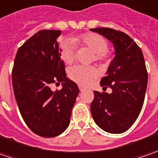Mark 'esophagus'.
Listing matches in <instances>:
<instances>
[{"label": "esophagus", "mask_w": 158, "mask_h": 158, "mask_svg": "<svg viewBox=\"0 0 158 158\" xmlns=\"http://www.w3.org/2000/svg\"><path fill=\"white\" fill-rule=\"evenodd\" d=\"M79 89H80V91H83V90H84V88L82 87V86H79Z\"/></svg>", "instance_id": "obj_1"}]
</instances>
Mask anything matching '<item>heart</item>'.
<instances>
[{
  "label": "heart",
  "mask_w": 158,
  "mask_h": 158,
  "mask_svg": "<svg viewBox=\"0 0 158 158\" xmlns=\"http://www.w3.org/2000/svg\"><path fill=\"white\" fill-rule=\"evenodd\" d=\"M76 44L88 47L94 53L93 60L99 63L109 60L110 53L108 52V41L101 35L93 32L84 33L73 40ZM70 40H63L60 42V58L65 63L71 64L75 60L76 45ZM71 80L80 85H87L98 76V71L93 67H83L76 65L69 71Z\"/></svg>",
  "instance_id": "heart-1"
}]
</instances>
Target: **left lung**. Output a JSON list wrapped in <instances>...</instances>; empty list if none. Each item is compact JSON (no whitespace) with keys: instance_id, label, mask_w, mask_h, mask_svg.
Here are the masks:
<instances>
[{"instance_id":"8db88e82","label":"left lung","mask_w":158,"mask_h":158,"mask_svg":"<svg viewBox=\"0 0 158 158\" xmlns=\"http://www.w3.org/2000/svg\"><path fill=\"white\" fill-rule=\"evenodd\" d=\"M90 31L110 40L115 49V57L100 81L104 89L110 87L112 92L94 91L91 115L101 129L121 134L130 128L143 108L148 83L143 52L122 31L111 28H94Z\"/></svg>"}]
</instances>
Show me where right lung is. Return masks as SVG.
<instances>
[{
	"label": "right lung",
	"mask_w": 158,
	"mask_h": 158,
	"mask_svg": "<svg viewBox=\"0 0 158 158\" xmlns=\"http://www.w3.org/2000/svg\"><path fill=\"white\" fill-rule=\"evenodd\" d=\"M60 31L42 30L19 47L12 69V85L22 117L42 137H54L67 129L79 89L66 76L57 39ZM63 82L52 92V83Z\"/></svg>",
	"instance_id": "1"
}]
</instances>
